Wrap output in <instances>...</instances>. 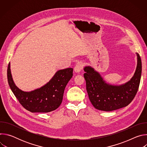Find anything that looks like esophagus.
Here are the masks:
<instances>
[{
	"instance_id": "34e87169",
	"label": "esophagus",
	"mask_w": 147,
	"mask_h": 147,
	"mask_svg": "<svg viewBox=\"0 0 147 147\" xmlns=\"http://www.w3.org/2000/svg\"><path fill=\"white\" fill-rule=\"evenodd\" d=\"M82 68V65L81 62H78L76 64V66L74 67V71L77 73H80Z\"/></svg>"
}]
</instances>
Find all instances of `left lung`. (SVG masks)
<instances>
[{
  "label": "left lung",
  "mask_w": 147,
  "mask_h": 147,
  "mask_svg": "<svg viewBox=\"0 0 147 147\" xmlns=\"http://www.w3.org/2000/svg\"><path fill=\"white\" fill-rule=\"evenodd\" d=\"M137 55V64L135 73L127 82L114 85L105 81L99 73L93 67H84L86 73V89L92 105L98 110L109 112L127 107L135 97L140 82L142 63L140 56Z\"/></svg>",
  "instance_id": "8db88e82"
}]
</instances>
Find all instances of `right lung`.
<instances>
[{"label": "right lung", "instance_id": "1", "mask_svg": "<svg viewBox=\"0 0 147 147\" xmlns=\"http://www.w3.org/2000/svg\"><path fill=\"white\" fill-rule=\"evenodd\" d=\"M73 71L72 68L59 70L43 86L31 91H24L15 84L9 63L7 80L11 90L25 109L32 113H48L60 105L65 87L73 77Z\"/></svg>", "mask_w": 147, "mask_h": 147}]
</instances>
